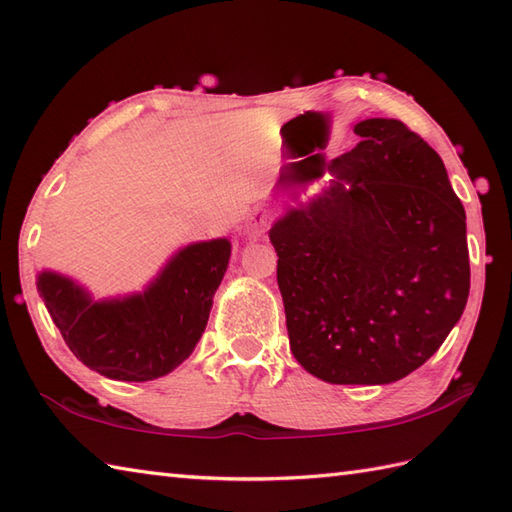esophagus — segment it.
I'll return each instance as SVG.
<instances>
[{"mask_svg": "<svg viewBox=\"0 0 512 512\" xmlns=\"http://www.w3.org/2000/svg\"><path fill=\"white\" fill-rule=\"evenodd\" d=\"M268 226V213L264 209H253L248 215V224H246V233L248 237H259L264 235Z\"/></svg>", "mask_w": 512, "mask_h": 512, "instance_id": "34e87169", "label": "esophagus"}]
</instances>
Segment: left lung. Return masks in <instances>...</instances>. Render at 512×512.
I'll return each instance as SVG.
<instances>
[{"mask_svg":"<svg viewBox=\"0 0 512 512\" xmlns=\"http://www.w3.org/2000/svg\"><path fill=\"white\" fill-rule=\"evenodd\" d=\"M270 228L290 350L332 385H387L438 352L471 288L466 213L442 158L396 118Z\"/></svg>","mask_w":512,"mask_h":512,"instance_id":"left-lung-1","label":"left lung"}]
</instances>
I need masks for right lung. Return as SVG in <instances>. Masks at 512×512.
<instances>
[{
    "mask_svg": "<svg viewBox=\"0 0 512 512\" xmlns=\"http://www.w3.org/2000/svg\"><path fill=\"white\" fill-rule=\"evenodd\" d=\"M231 259L226 237L180 248L143 292L94 301L74 279L41 270L39 297L65 345L112 380L143 383L173 372L198 345Z\"/></svg>",
    "mask_w": 512,
    "mask_h": 512,
    "instance_id": "1",
    "label": "right lung"
}]
</instances>
